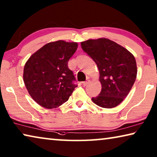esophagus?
<instances>
[{
	"label": "esophagus",
	"instance_id": "esophagus-1",
	"mask_svg": "<svg viewBox=\"0 0 157 157\" xmlns=\"http://www.w3.org/2000/svg\"><path fill=\"white\" fill-rule=\"evenodd\" d=\"M87 84H88V82L87 81H84V82H83V86H86Z\"/></svg>",
	"mask_w": 157,
	"mask_h": 157
}]
</instances>
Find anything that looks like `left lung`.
Listing matches in <instances>:
<instances>
[{"label": "left lung", "instance_id": "obj_1", "mask_svg": "<svg viewBox=\"0 0 157 157\" xmlns=\"http://www.w3.org/2000/svg\"><path fill=\"white\" fill-rule=\"evenodd\" d=\"M82 49L95 62L102 90L93 102L103 108L117 107L126 98L136 79L137 64L131 52L105 38L81 43Z\"/></svg>", "mask_w": 157, "mask_h": 157}]
</instances>
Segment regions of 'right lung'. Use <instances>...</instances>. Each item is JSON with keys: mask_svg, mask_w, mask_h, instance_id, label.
Masks as SVG:
<instances>
[{"mask_svg": "<svg viewBox=\"0 0 157 157\" xmlns=\"http://www.w3.org/2000/svg\"><path fill=\"white\" fill-rule=\"evenodd\" d=\"M78 48L76 42H50L29 57L24 68L26 88L33 100L46 109H53L69 100L75 77L68 62Z\"/></svg>", "mask_w": 157, "mask_h": 157, "instance_id": "add662e5", "label": "right lung"}]
</instances>
